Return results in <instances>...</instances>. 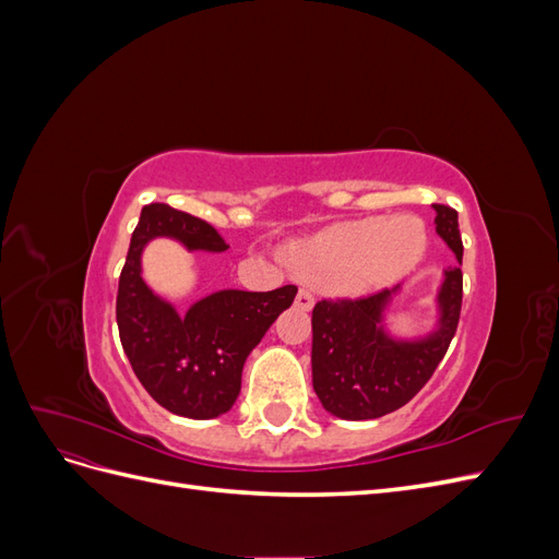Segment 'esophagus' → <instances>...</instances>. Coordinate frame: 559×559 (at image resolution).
I'll return each instance as SVG.
<instances>
[{
	"label": "esophagus",
	"mask_w": 559,
	"mask_h": 559,
	"mask_svg": "<svg viewBox=\"0 0 559 559\" xmlns=\"http://www.w3.org/2000/svg\"><path fill=\"white\" fill-rule=\"evenodd\" d=\"M314 306V296L308 289H300L296 296V308L298 310H312Z\"/></svg>",
	"instance_id": "1"
}]
</instances>
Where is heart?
I'll return each mask as SVG.
<instances>
[{
  "label": "heart",
  "mask_w": 559,
  "mask_h": 559,
  "mask_svg": "<svg viewBox=\"0 0 559 559\" xmlns=\"http://www.w3.org/2000/svg\"><path fill=\"white\" fill-rule=\"evenodd\" d=\"M427 228L413 214L368 216L335 224L284 251L294 273L337 292L392 284L421 261Z\"/></svg>",
  "instance_id": "obj_1"
}]
</instances>
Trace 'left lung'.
I'll list each match as a JSON object with an SVG mask.
<instances>
[{
	"label": "left lung",
	"mask_w": 559,
	"mask_h": 559,
	"mask_svg": "<svg viewBox=\"0 0 559 559\" xmlns=\"http://www.w3.org/2000/svg\"><path fill=\"white\" fill-rule=\"evenodd\" d=\"M436 233L462 263L456 210L433 205ZM396 292V289H394ZM394 292L319 300L312 310V386L324 408L343 419H376L403 408L443 361L462 312V270L448 267L438 294V329L421 341H394L380 326Z\"/></svg>",
	"instance_id": "obj_1"
}]
</instances>
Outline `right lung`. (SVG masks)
<instances>
[{
	"label": "right lung",
	"instance_id": "add662e5",
	"mask_svg": "<svg viewBox=\"0 0 559 559\" xmlns=\"http://www.w3.org/2000/svg\"><path fill=\"white\" fill-rule=\"evenodd\" d=\"M158 235L189 249H228L216 228L202 218L165 202L146 205L118 280V335L151 399L175 415L210 419L233 408L249 352L273 321L292 308L298 289L286 284L275 292H216L179 317L142 280V249Z\"/></svg>",
	"mask_w": 559,
	"mask_h": 559
}]
</instances>
